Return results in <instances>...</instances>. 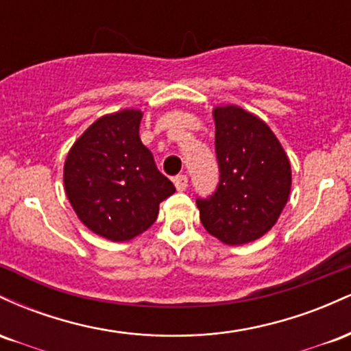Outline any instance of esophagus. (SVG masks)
Segmentation results:
<instances>
[{"label":"esophagus","instance_id":"34e87169","mask_svg":"<svg viewBox=\"0 0 351 351\" xmlns=\"http://www.w3.org/2000/svg\"><path fill=\"white\" fill-rule=\"evenodd\" d=\"M173 183H175V186L178 191H183V189H186L188 186V176L186 175H178L173 178Z\"/></svg>","mask_w":351,"mask_h":351}]
</instances>
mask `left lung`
<instances>
[{
  "label": "left lung",
  "mask_w": 351,
  "mask_h": 351,
  "mask_svg": "<svg viewBox=\"0 0 351 351\" xmlns=\"http://www.w3.org/2000/svg\"><path fill=\"white\" fill-rule=\"evenodd\" d=\"M213 117L219 183L211 196L196 198L199 219L224 244H247L279 219L291 195V163L277 136L256 115L226 106L216 107Z\"/></svg>",
  "instance_id": "obj_1"
}]
</instances>
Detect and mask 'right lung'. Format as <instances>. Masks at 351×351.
I'll use <instances>...</instances> for the list:
<instances>
[{"label": "right lung", "instance_id": "obj_1", "mask_svg": "<svg viewBox=\"0 0 351 351\" xmlns=\"http://www.w3.org/2000/svg\"><path fill=\"white\" fill-rule=\"evenodd\" d=\"M142 112L100 117L79 136L64 165V186L79 219L95 234L130 241L156 221L176 191L138 135Z\"/></svg>", "mask_w": 351, "mask_h": 351}]
</instances>
